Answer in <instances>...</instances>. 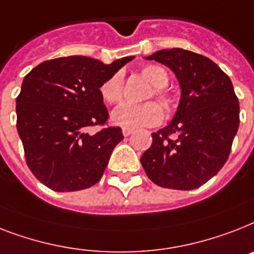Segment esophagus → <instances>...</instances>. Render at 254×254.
Segmentation results:
<instances>
[{"label": "esophagus", "instance_id": "obj_1", "mask_svg": "<svg viewBox=\"0 0 254 254\" xmlns=\"http://www.w3.org/2000/svg\"><path fill=\"white\" fill-rule=\"evenodd\" d=\"M131 133H133V130H131V129H125V127H124V129H123L124 137H127V135H130Z\"/></svg>", "mask_w": 254, "mask_h": 254}]
</instances>
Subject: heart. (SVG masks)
Wrapping results in <instances>:
<instances>
[{"mask_svg": "<svg viewBox=\"0 0 254 254\" xmlns=\"http://www.w3.org/2000/svg\"><path fill=\"white\" fill-rule=\"evenodd\" d=\"M141 74L154 86L150 96H155L167 111L172 108V96L167 91L168 74L162 66L148 64L141 69ZM100 95L108 104H117L124 96V80L121 73H115L107 78L100 86ZM113 123L125 129H138L145 127H155L163 120L162 107L155 102H146L141 104L124 103L112 113Z\"/></svg>", "mask_w": 254, "mask_h": 254, "instance_id": "1", "label": "heart"}]
</instances>
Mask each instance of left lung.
I'll use <instances>...</instances> for the list:
<instances>
[{"label": "left lung", "mask_w": 254, "mask_h": 254, "mask_svg": "<svg viewBox=\"0 0 254 254\" xmlns=\"http://www.w3.org/2000/svg\"><path fill=\"white\" fill-rule=\"evenodd\" d=\"M146 59L174 71L181 98L170 125L151 134L142 167L162 188H199L227 162L238 133L240 107L232 82L211 60L185 49H163Z\"/></svg>", "instance_id": "left-lung-1"}]
</instances>
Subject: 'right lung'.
Segmentation results:
<instances>
[{
    "instance_id": "obj_1",
    "label": "right lung",
    "mask_w": 254,
    "mask_h": 254,
    "mask_svg": "<svg viewBox=\"0 0 254 254\" xmlns=\"http://www.w3.org/2000/svg\"><path fill=\"white\" fill-rule=\"evenodd\" d=\"M134 57L106 65L84 56L48 60L27 74L16 98V130L26 163L55 191L87 189L103 176L121 127H106L108 111L100 86Z\"/></svg>"
}]
</instances>
